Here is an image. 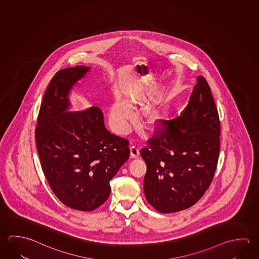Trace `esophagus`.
<instances>
[{
	"label": "esophagus",
	"mask_w": 259,
	"mask_h": 259,
	"mask_svg": "<svg viewBox=\"0 0 259 259\" xmlns=\"http://www.w3.org/2000/svg\"><path fill=\"white\" fill-rule=\"evenodd\" d=\"M139 154H140V152L136 145H133L130 147V155H131L132 158H137L139 156Z\"/></svg>",
	"instance_id": "34e87169"
}]
</instances>
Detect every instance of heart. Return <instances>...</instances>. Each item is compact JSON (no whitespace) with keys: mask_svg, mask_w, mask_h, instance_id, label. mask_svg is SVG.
I'll use <instances>...</instances> for the list:
<instances>
[{"mask_svg":"<svg viewBox=\"0 0 259 259\" xmlns=\"http://www.w3.org/2000/svg\"><path fill=\"white\" fill-rule=\"evenodd\" d=\"M139 104L137 98H132L130 100H116L111 106L109 112V123L114 131L119 134H123L127 131L129 123L133 118L134 105ZM163 121L162 116L158 112L154 110H148L145 114V123L150 130H154L161 125Z\"/></svg>","mask_w":259,"mask_h":259,"instance_id":"obj_1","label":"heart"}]
</instances>
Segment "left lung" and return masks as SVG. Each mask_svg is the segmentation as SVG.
I'll return each mask as SVG.
<instances>
[{"label":"left lung","mask_w":259,"mask_h":259,"mask_svg":"<svg viewBox=\"0 0 259 259\" xmlns=\"http://www.w3.org/2000/svg\"><path fill=\"white\" fill-rule=\"evenodd\" d=\"M162 127L141 149L147 170L145 198L160 213L189 208L207 190L218 165L220 121L211 89L197 77L181 116Z\"/></svg>","instance_id":"8db88e82"}]
</instances>
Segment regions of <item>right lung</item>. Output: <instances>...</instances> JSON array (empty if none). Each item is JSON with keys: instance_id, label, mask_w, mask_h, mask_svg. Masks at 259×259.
Segmentation results:
<instances>
[{"instance_id": "right-lung-1", "label": "right lung", "mask_w": 259, "mask_h": 259, "mask_svg": "<svg viewBox=\"0 0 259 259\" xmlns=\"http://www.w3.org/2000/svg\"><path fill=\"white\" fill-rule=\"evenodd\" d=\"M90 67L55 73L46 89L35 128L42 172L66 206L93 211L109 197V182L127 161L129 142L111 134L99 107L70 111L69 93Z\"/></svg>"}]
</instances>
